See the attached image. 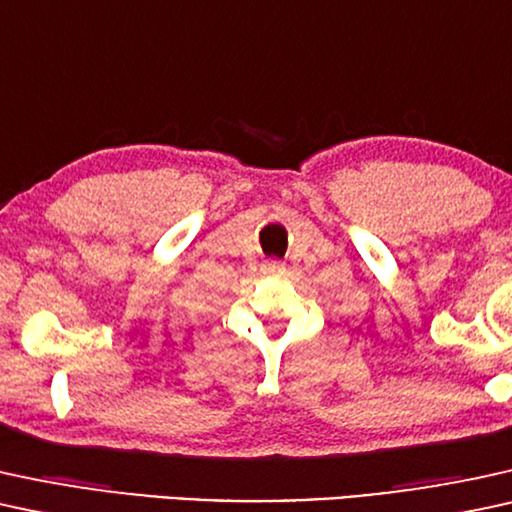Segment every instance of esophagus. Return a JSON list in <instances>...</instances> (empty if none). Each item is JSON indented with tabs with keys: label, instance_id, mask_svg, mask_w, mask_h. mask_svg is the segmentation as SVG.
I'll list each match as a JSON object with an SVG mask.
<instances>
[{
	"label": "esophagus",
	"instance_id": "34e87169",
	"mask_svg": "<svg viewBox=\"0 0 512 512\" xmlns=\"http://www.w3.org/2000/svg\"><path fill=\"white\" fill-rule=\"evenodd\" d=\"M262 271H264V274H267V276H281L283 271H285V267H283V262L269 260V262L262 264Z\"/></svg>",
	"mask_w": 512,
	"mask_h": 512
}]
</instances>
